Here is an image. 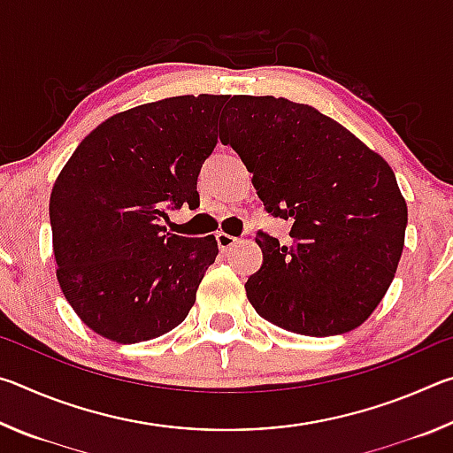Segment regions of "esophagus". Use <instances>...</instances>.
Returning <instances> with one entry per match:
<instances>
[{
    "instance_id": "obj_1",
    "label": "esophagus",
    "mask_w": 453,
    "mask_h": 453,
    "mask_svg": "<svg viewBox=\"0 0 453 453\" xmlns=\"http://www.w3.org/2000/svg\"><path fill=\"white\" fill-rule=\"evenodd\" d=\"M216 240H218V245H219L221 251H227L229 248H234V245L237 243V237L235 235H229L226 232H219L216 235Z\"/></svg>"
}]
</instances>
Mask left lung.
I'll return each mask as SVG.
<instances>
[{
    "mask_svg": "<svg viewBox=\"0 0 453 453\" xmlns=\"http://www.w3.org/2000/svg\"><path fill=\"white\" fill-rule=\"evenodd\" d=\"M221 143L240 153L265 210L291 219V245L259 232L245 294L264 319L327 337L362 326L400 264L408 205L380 153L316 107L234 96Z\"/></svg>",
    "mask_w": 453,
    "mask_h": 453,
    "instance_id": "left-lung-1",
    "label": "left lung"
}]
</instances>
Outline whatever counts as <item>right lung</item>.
Returning <instances> with one entry per match:
<instances>
[{"instance_id":"obj_1","label":"right lung","mask_w":453,"mask_h":453,"mask_svg":"<svg viewBox=\"0 0 453 453\" xmlns=\"http://www.w3.org/2000/svg\"><path fill=\"white\" fill-rule=\"evenodd\" d=\"M227 96H178L119 111L83 140L53 183L58 281L89 329L118 343L180 326L216 262L213 235L165 234V208L197 205Z\"/></svg>"}]
</instances>
